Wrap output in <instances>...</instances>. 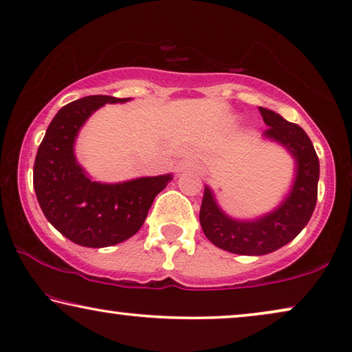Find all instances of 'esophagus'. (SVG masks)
Here are the masks:
<instances>
[{"mask_svg":"<svg viewBox=\"0 0 352 352\" xmlns=\"http://www.w3.org/2000/svg\"><path fill=\"white\" fill-rule=\"evenodd\" d=\"M199 162L196 160H191V157H188V160H183L180 164H178V172H192V170H199Z\"/></svg>","mask_w":352,"mask_h":352,"instance_id":"esophagus-1","label":"esophagus"}]
</instances>
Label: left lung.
<instances>
[{
    "instance_id": "8db88e82",
    "label": "left lung",
    "mask_w": 352,
    "mask_h": 352,
    "mask_svg": "<svg viewBox=\"0 0 352 352\" xmlns=\"http://www.w3.org/2000/svg\"><path fill=\"white\" fill-rule=\"evenodd\" d=\"M265 140L285 148L295 161L290 191L279 206L256 219L241 220L221 209L210 186H204L199 212L201 228L212 244L237 255L271 254L300 234L313 215L318 201L319 157L313 142L298 124L285 121L273 110L261 108Z\"/></svg>"
}]
</instances>
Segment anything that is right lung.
<instances>
[{"instance_id":"obj_1","label":"right lung","mask_w":352,"mask_h":352,"mask_svg":"<svg viewBox=\"0 0 352 352\" xmlns=\"http://www.w3.org/2000/svg\"><path fill=\"white\" fill-rule=\"evenodd\" d=\"M131 98L89 96L58 110L38 148L33 188L43 214L58 232L82 247H110L140 230L155 197L172 174L120 183L92 180L75 156L79 131L105 103Z\"/></svg>"}]
</instances>
